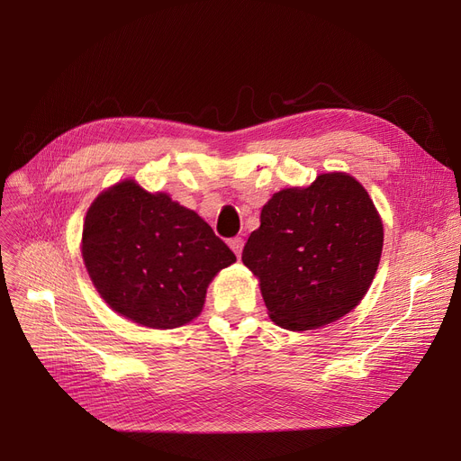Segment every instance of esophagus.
<instances>
[{"instance_id":"34e87169","label":"esophagus","mask_w":461,"mask_h":461,"mask_svg":"<svg viewBox=\"0 0 461 461\" xmlns=\"http://www.w3.org/2000/svg\"><path fill=\"white\" fill-rule=\"evenodd\" d=\"M243 247H245L243 237H233V239H230V249L235 252L237 258H240V252H243Z\"/></svg>"}]
</instances>
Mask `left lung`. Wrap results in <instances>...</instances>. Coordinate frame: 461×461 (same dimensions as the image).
Listing matches in <instances>:
<instances>
[{
    "instance_id": "8db88e82",
    "label": "left lung",
    "mask_w": 461,
    "mask_h": 461,
    "mask_svg": "<svg viewBox=\"0 0 461 461\" xmlns=\"http://www.w3.org/2000/svg\"><path fill=\"white\" fill-rule=\"evenodd\" d=\"M383 224L368 192L346 174L285 188L261 209L243 263L259 278L271 320L289 330L346 316L375 276Z\"/></svg>"
}]
</instances>
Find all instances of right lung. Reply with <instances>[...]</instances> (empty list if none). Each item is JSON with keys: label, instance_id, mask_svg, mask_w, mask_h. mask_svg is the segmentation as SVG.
Listing matches in <instances>:
<instances>
[{"label": "right lung", "instance_id": "add662e5", "mask_svg": "<svg viewBox=\"0 0 461 461\" xmlns=\"http://www.w3.org/2000/svg\"><path fill=\"white\" fill-rule=\"evenodd\" d=\"M82 256L112 310L151 329H174L196 318L212 276L235 261L196 212L134 181L119 183L93 202Z\"/></svg>", "mask_w": 461, "mask_h": 461}]
</instances>
